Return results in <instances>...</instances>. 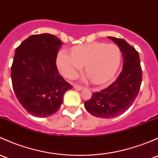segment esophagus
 Instances as JSON below:
<instances>
[{"label": "esophagus", "instance_id": "1", "mask_svg": "<svg viewBox=\"0 0 158 158\" xmlns=\"http://www.w3.org/2000/svg\"><path fill=\"white\" fill-rule=\"evenodd\" d=\"M73 88L75 89H76V90H77V91H81V90H82V89H83V87H82V86L77 85H74Z\"/></svg>", "mask_w": 158, "mask_h": 158}]
</instances>
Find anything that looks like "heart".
Segmentation results:
<instances>
[{
  "label": "heart",
  "instance_id": "heart-1",
  "mask_svg": "<svg viewBox=\"0 0 158 158\" xmlns=\"http://www.w3.org/2000/svg\"><path fill=\"white\" fill-rule=\"evenodd\" d=\"M121 61L120 49L115 44L94 42L74 47L72 54L60 50L57 65L61 73L73 79L85 66L87 76L93 84L101 85L109 82L118 69Z\"/></svg>",
  "mask_w": 158,
  "mask_h": 158
}]
</instances>
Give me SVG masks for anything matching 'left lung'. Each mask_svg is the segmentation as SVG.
<instances>
[{
	"instance_id": "1",
	"label": "left lung",
	"mask_w": 158,
	"mask_h": 158,
	"mask_svg": "<svg viewBox=\"0 0 158 158\" xmlns=\"http://www.w3.org/2000/svg\"><path fill=\"white\" fill-rule=\"evenodd\" d=\"M118 45L123 57V66L118 78L110 85L98 92L84 103L92 115L109 119L117 117L129 108L135 100L142 73L139 53L124 39L108 37Z\"/></svg>"
}]
</instances>
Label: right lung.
I'll return each instance as SVG.
<instances>
[{"mask_svg":"<svg viewBox=\"0 0 158 158\" xmlns=\"http://www.w3.org/2000/svg\"><path fill=\"white\" fill-rule=\"evenodd\" d=\"M63 42L48 33L33 35L15 51L11 79L15 94L29 114L48 117L57 112L73 86L59 74L56 59Z\"/></svg>","mask_w":158,"mask_h":158,"instance_id":"add662e5","label":"right lung"}]
</instances>
